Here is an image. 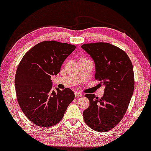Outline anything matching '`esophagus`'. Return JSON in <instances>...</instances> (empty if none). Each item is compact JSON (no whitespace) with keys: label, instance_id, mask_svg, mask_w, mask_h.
I'll return each mask as SVG.
<instances>
[{"label":"esophagus","instance_id":"esophagus-1","mask_svg":"<svg viewBox=\"0 0 151 151\" xmlns=\"http://www.w3.org/2000/svg\"><path fill=\"white\" fill-rule=\"evenodd\" d=\"M75 96L76 98H78L79 97H82V94L81 93H80V92H75Z\"/></svg>","mask_w":151,"mask_h":151}]
</instances>
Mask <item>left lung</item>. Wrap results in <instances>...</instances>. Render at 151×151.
<instances>
[{
	"mask_svg": "<svg viewBox=\"0 0 151 151\" xmlns=\"http://www.w3.org/2000/svg\"><path fill=\"white\" fill-rule=\"evenodd\" d=\"M81 47L93 60L95 79L105 86L99 99L86 94L90 104L83 111L85 123L97 132L113 129L126 113L134 92L133 66L126 52L108 43L82 45Z\"/></svg>",
	"mask_w": 151,
	"mask_h": 151,
	"instance_id": "1",
	"label": "left lung"
}]
</instances>
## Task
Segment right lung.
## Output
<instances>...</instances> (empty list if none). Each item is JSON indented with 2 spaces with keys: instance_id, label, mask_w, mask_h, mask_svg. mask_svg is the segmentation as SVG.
I'll list each match as a JSON object with an SVG mask.
<instances>
[{
  "instance_id": "obj_1",
  "label": "right lung",
  "mask_w": 151,
  "mask_h": 151,
  "mask_svg": "<svg viewBox=\"0 0 151 151\" xmlns=\"http://www.w3.org/2000/svg\"><path fill=\"white\" fill-rule=\"evenodd\" d=\"M73 45L45 41L37 44L24 54L15 77L19 106L30 121L37 126L49 127L62 120L75 94L71 89H52L51 76L60 73Z\"/></svg>"
}]
</instances>
